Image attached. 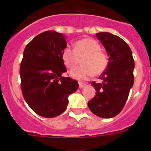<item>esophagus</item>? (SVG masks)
<instances>
[{
	"label": "esophagus",
	"instance_id": "34e87169",
	"mask_svg": "<svg viewBox=\"0 0 151 151\" xmlns=\"http://www.w3.org/2000/svg\"><path fill=\"white\" fill-rule=\"evenodd\" d=\"M78 85H79V88H84L86 85V84L82 83V82H78Z\"/></svg>",
	"mask_w": 151,
	"mask_h": 151
}]
</instances>
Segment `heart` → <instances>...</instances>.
Wrapping results in <instances>:
<instances>
[{"label": "heart", "instance_id": "1", "mask_svg": "<svg viewBox=\"0 0 151 151\" xmlns=\"http://www.w3.org/2000/svg\"><path fill=\"white\" fill-rule=\"evenodd\" d=\"M64 65L69 69L76 67L80 63L82 66L70 73L71 76L80 80H87L93 76H98L106 70L109 58L106 53L101 50V45L95 40L84 38L76 41L74 50L66 47L62 53Z\"/></svg>", "mask_w": 151, "mask_h": 151}]
</instances>
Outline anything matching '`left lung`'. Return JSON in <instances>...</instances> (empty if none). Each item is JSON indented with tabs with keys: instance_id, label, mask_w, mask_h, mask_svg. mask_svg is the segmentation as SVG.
<instances>
[{
	"instance_id": "1",
	"label": "left lung",
	"mask_w": 151,
	"mask_h": 151,
	"mask_svg": "<svg viewBox=\"0 0 151 151\" xmlns=\"http://www.w3.org/2000/svg\"><path fill=\"white\" fill-rule=\"evenodd\" d=\"M97 37L107 51L109 63L100 76L101 82H91L97 92L88 106L97 116L113 118L122 110L133 86L134 61L129 46L119 36L99 32Z\"/></svg>"
}]
</instances>
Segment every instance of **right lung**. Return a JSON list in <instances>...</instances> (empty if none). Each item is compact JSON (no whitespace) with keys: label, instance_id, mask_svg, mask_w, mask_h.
Returning a JSON list of instances; mask_svg holds the SVG:
<instances>
[{"label":"right lung","instance_id":"right-lung-1","mask_svg":"<svg viewBox=\"0 0 151 151\" xmlns=\"http://www.w3.org/2000/svg\"><path fill=\"white\" fill-rule=\"evenodd\" d=\"M66 47L64 35L46 31L26 45L21 61V89L24 99L35 113L53 118L66 110L69 94L76 91L78 83L66 72L62 53Z\"/></svg>","mask_w":151,"mask_h":151}]
</instances>
